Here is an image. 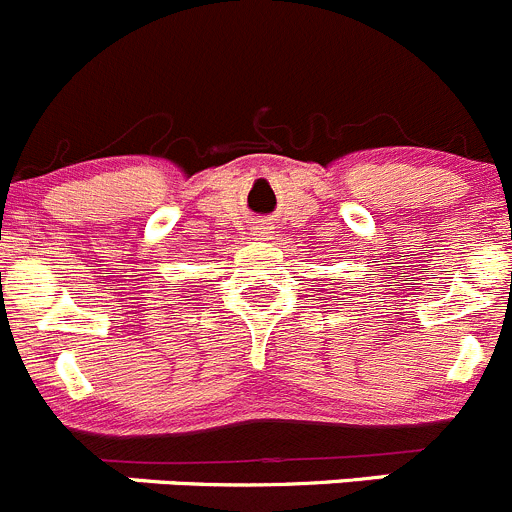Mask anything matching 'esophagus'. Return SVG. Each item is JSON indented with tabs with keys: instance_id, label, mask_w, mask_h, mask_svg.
I'll list each match as a JSON object with an SVG mask.
<instances>
[{
	"instance_id": "1",
	"label": "esophagus",
	"mask_w": 512,
	"mask_h": 512,
	"mask_svg": "<svg viewBox=\"0 0 512 512\" xmlns=\"http://www.w3.org/2000/svg\"><path fill=\"white\" fill-rule=\"evenodd\" d=\"M257 237H270V227H265V224H260V227H255Z\"/></svg>"
}]
</instances>
